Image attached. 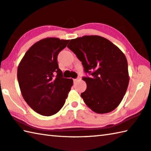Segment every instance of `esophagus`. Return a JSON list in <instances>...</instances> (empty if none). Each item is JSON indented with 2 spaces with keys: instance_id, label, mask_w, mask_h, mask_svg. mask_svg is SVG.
<instances>
[{
  "instance_id": "34e87169",
  "label": "esophagus",
  "mask_w": 151,
  "mask_h": 151,
  "mask_svg": "<svg viewBox=\"0 0 151 151\" xmlns=\"http://www.w3.org/2000/svg\"><path fill=\"white\" fill-rule=\"evenodd\" d=\"M78 81V78H76V79H73V81L74 83H76V82H77Z\"/></svg>"
}]
</instances>
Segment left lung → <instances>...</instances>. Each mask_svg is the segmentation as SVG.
I'll use <instances>...</instances> for the list:
<instances>
[{"instance_id": "left-lung-1", "label": "left lung", "mask_w": 151, "mask_h": 151, "mask_svg": "<svg viewBox=\"0 0 151 151\" xmlns=\"http://www.w3.org/2000/svg\"><path fill=\"white\" fill-rule=\"evenodd\" d=\"M92 78L83 77L86 90L84 102L97 114L114 110L127 91L129 76L124 53L110 41L99 35H84L71 40L67 45Z\"/></svg>"}]
</instances>
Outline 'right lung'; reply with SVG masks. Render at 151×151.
<instances>
[{"mask_svg": "<svg viewBox=\"0 0 151 151\" xmlns=\"http://www.w3.org/2000/svg\"><path fill=\"white\" fill-rule=\"evenodd\" d=\"M68 42L57 37L38 41L18 65L22 95L30 108L42 116H53L62 108L73 84V79L63 78L57 63V55Z\"/></svg>", "mask_w": 151, "mask_h": 151, "instance_id": "obj_1", "label": "right lung"}]
</instances>
